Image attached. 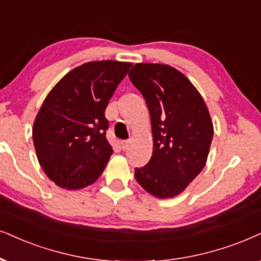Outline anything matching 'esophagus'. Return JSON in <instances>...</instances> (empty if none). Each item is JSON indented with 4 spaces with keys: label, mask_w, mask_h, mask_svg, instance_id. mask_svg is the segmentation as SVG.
<instances>
[{
    "label": "esophagus",
    "mask_w": 261,
    "mask_h": 261,
    "mask_svg": "<svg viewBox=\"0 0 261 261\" xmlns=\"http://www.w3.org/2000/svg\"><path fill=\"white\" fill-rule=\"evenodd\" d=\"M120 144H121V149L127 150L128 147H130V141H121Z\"/></svg>",
    "instance_id": "34e87169"
}]
</instances>
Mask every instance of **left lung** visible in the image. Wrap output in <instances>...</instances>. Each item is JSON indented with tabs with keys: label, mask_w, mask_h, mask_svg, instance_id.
Instances as JSON below:
<instances>
[{
	"label": "left lung",
	"mask_w": 261,
	"mask_h": 261,
	"mask_svg": "<svg viewBox=\"0 0 261 261\" xmlns=\"http://www.w3.org/2000/svg\"><path fill=\"white\" fill-rule=\"evenodd\" d=\"M147 102L153 154L135 178L158 199H171L187 189L206 165L213 123L206 102L182 72L164 64H136L128 72Z\"/></svg>",
	"instance_id": "left-lung-1"
}]
</instances>
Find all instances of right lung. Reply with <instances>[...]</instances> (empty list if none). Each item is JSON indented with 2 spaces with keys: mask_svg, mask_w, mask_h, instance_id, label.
Segmentation results:
<instances>
[{
  "mask_svg": "<svg viewBox=\"0 0 261 261\" xmlns=\"http://www.w3.org/2000/svg\"><path fill=\"white\" fill-rule=\"evenodd\" d=\"M131 62L90 61L65 74L49 91L32 127L41 167L58 187L91 186L113 154L105 111Z\"/></svg>",
  "mask_w": 261,
  "mask_h": 261,
  "instance_id": "add662e5",
  "label": "right lung"
}]
</instances>
